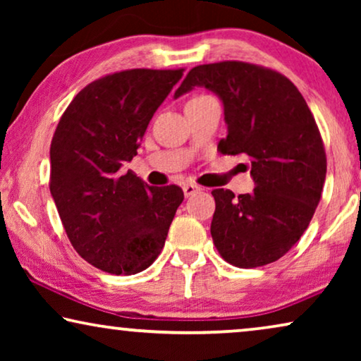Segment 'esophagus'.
<instances>
[{"label":"esophagus","mask_w":361,"mask_h":361,"mask_svg":"<svg viewBox=\"0 0 361 361\" xmlns=\"http://www.w3.org/2000/svg\"><path fill=\"white\" fill-rule=\"evenodd\" d=\"M202 189L200 185H197V184H192V182H187V184H184V194H185V197H190V195H194L195 192H199Z\"/></svg>","instance_id":"1"}]
</instances>
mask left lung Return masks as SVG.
<instances>
[{
	"mask_svg": "<svg viewBox=\"0 0 361 361\" xmlns=\"http://www.w3.org/2000/svg\"><path fill=\"white\" fill-rule=\"evenodd\" d=\"M194 87L221 98L228 135L220 140L219 151L245 156L255 180L251 194L212 190L214 245L226 263L238 268L274 263L307 230L322 197L327 156L317 123L288 77L256 63L197 66L176 98Z\"/></svg>",
	"mask_w": 361,
	"mask_h": 361,
	"instance_id": "8db88e82",
	"label": "left lung"
}]
</instances>
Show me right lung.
Here are the masks:
<instances>
[{
    "mask_svg": "<svg viewBox=\"0 0 361 361\" xmlns=\"http://www.w3.org/2000/svg\"><path fill=\"white\" fill-rule=\"evenodd\" d=\"M182 73H108L77 93L54 133L49 187L59 216L77 253L105 273L130 276L154 263L184 200L179 185L151 187L121 172Z\"/></svg>",
    "mask_w": 361,
    "mask_h": 361,
    "instance_id": "1",
    "label": "right lung"
}]
</instances>
